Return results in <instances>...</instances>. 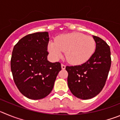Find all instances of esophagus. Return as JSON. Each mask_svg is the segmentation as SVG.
Here are the masks:
<instances>
[{
  "instance_id": "1",
  "label": "esophagus",
  "mask_w": 120,
  "mask_h": 120,
  "mask_svg": "<svg viewBox=\"0 0 120 120\" xmlns=\"http://www.w3.org/2000/svg\"><path fill=\"white\" fill-rule=\"evenodd\" d=\"M61 68H62V70H64L65 68V65L64 64H61Z\"/></svg>"
}]
</instances>
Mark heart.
<instances>
[{
	"label": "heart",
	"instance_id": "1",
	"mask_svg": "<svg viewBox=\"0 0 120 120\" xmlns=\"http://www.w3.org/2000/svg\"><path fill=\"white\" fill-rule=\"evenodd\" d=\"M96 49L93 37L79 32L58 36L55 42H50L48 50L53 58L58 59L65 52V58L73 65H81L91 58Z\"/></svg>",
	"mask_w": 120,
	"mask_h": 120
}]
</instances>
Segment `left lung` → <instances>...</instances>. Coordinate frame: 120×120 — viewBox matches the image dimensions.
Instances as JSON below:
<instances>
[{
    "mask_svg": "<svg viewBox=\"0 0 120 120\" xmlns=\"http://www.w3.org/2000/svg\"><path fill=\"white\" fill-rule=\"evenodd\" d=\"M96 50L91 58L81 65L67 66L68 86L77 98L90 99L98 95L105 85L111 65V50L105 41L93 36Z\"/></svg>",
    "mask_w": 120,
    "mask_h": 120,
    "instance_id": "8db88e82",
    "label": "left lung"
}]
</instances>
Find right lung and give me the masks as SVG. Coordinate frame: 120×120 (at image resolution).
Returning <instances> with one entry per match:
<instances>
[{"label":"right lung","mask_w":120,"mask_h":120,"mask_svg":"<svg viewBox=\"0 0 120 120\" xmlns=\"http://www.w3.org/2000/svg\"><path fill=\"white\" fill-rule=\"evenodd\" d=\"M47 32L29 34L14 47L11 69L14 81L23 96L32 100L47 96L52 91L61 63L47 60Z\"/></svg>","instance_id":"1"}]
</instances>
